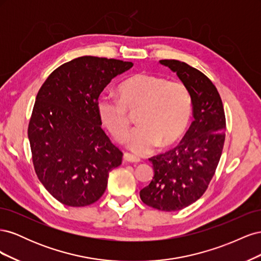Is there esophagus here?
Listing matches in <instances>:
<instances>
[{
  "label": "esophagus",
  "mask_w": 261,
  "mask_h": 261,
  "mask_svg": "<svg viewBox=\"0 0 261 261\" xmlns=\"http://www.w3.org/2000/svg\"><path fill=\"white\" fill-rule=\"evenodd\" d=\"M123 158H124L125 161L130 162V163H138V162L140 161L139 158H137V156H135V155H133V154L128 153V152H125Z\"/></svg>",
  "instance_id": "esophagus-1"
}]
</instances>
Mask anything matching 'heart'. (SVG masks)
I'll use <instances>...</instances> for the list:
<instances>
[{"label":"heart","mask_w":261,"mask_h":261,"mask_svg":"<svg viewBox=\"0 0 261 261\" xmlns=\"http://www.w3.org/2000/svg\"><path fill=\"white\" fill-rule=\"evenodd\" d=\"M118 93L120 99L102 94L98 115L111 136L122 143L128 136L129 113H137L138 127L128 139L134 153L144 155L156 145L171 146L183 135L192 114V97L183 83L139 73L118 86Z\"/></svg>","instance_id":"heart-1"}]
</instances>
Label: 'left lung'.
I'll return each instance as SVG.
<instances>
[{
    "label": "left lung",
    "instance_id": "8db88e82",
    "mask_svg": "<svg viewBox=\"0 0 261 261\" xmlns=\"http://www.w3.org/2000/svg\"><path fill=\"white\" fill-rule=\"evenodd\" d=\"M160 63L188 88L194 121L176 147L150 158L154 176L139 195L149 207L177 211L198 200L215 175L225 140V114L216 86L200 70L177 60Z\"/></svg>",
    "mask_w": 261,
    "mask_h": 261
}]
</instances>
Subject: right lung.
<instances>
[{"mask_svg":"<svg viewBox=\"0 0 261 261\" xmlns=\"http://www.w3.org/2000/svg\"><path fill=\"white\" fill-rule=\"evenodd\" d=\"M132 62L81 57L64 63L38 91L28 138L36 174L55 199L70 207L96 202L123 152L101 128L97 102Z\"/></svg>","mask_w":261,"mask_h":261,"instance_id":"right-lung-1","label":"right lung"}]
</instances>
